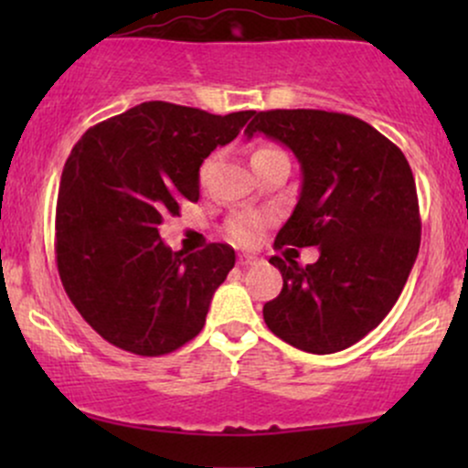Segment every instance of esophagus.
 Returning <instances> with one entry per match:
<instances>
[{
	"label": "esophagus",
	"instance_id": "34e87169",
	"mask_svg": "<svg viewBox=\"0 0 468 468\" xmlns=\"http://www.w3.org/2000/svg\"><path fill=\"white\" fill-rule=\"evenodd\" d=\"M252 264H257V257H252V255L239 257V266H252Z\"/></svg>",
	"mask_w": 468,
	"mask_h": 468
}]
</instances>
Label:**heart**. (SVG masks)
I'll return each instance as SVG.
<instances>
[{
    "instance_id": "1",
    "label": "heart",
    "mask_w": 468,
    "mask_h": 468,
    "mask_svg": "<svg viewBox=\"0 0 468 468\" xmlns=\"http://www.w3.org/2000/svg\"><path fill=\"white\" fill-rule=\"evenodd\" d=\"M275 154H283L282 149L272 147V144H264V147L255 149L250 155V163H255V160H261L266 158V155H275ZM208 171V163L202 166V178L207 176ZM257 218H238L233 219V222L229 224V235L230 239L238 241V244H250L252 239H255V230H257Z\"/></svg>"
}]
</instances>
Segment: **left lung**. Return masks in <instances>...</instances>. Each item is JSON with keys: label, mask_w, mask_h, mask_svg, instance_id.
<instances>
[{"label": "left lung", "mask_w": 468, "mask_h": 468, "mask_svg": "<svg viewBox=\"0 0 468 468\" xmlns=\"http://www.w3.org/2000/svg\"><path fill=\"white\" fill-rule=\"evenodd\" d=\"M244 133L286 144L302 166V193L275 246L319 249L308 266L271 257L283 288L264 305L268 330L310 354L346 350L394 308L418 257L411 166L383 133L338 112H252Z\"/></svg>", "instance_id": "obj_1"}]
</instances>
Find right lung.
I'll use <instances>...</instances> for the list:
<instances>
[{
    "instance_id": "obj_1",
    "label": "right lung",
    "mask_w": 468,
    "mask_h": 468,
    "mask_svg": "<svg viewBox=\"0 0 468 468\" xmlns=\"http://www.w3.org/2000/svg\"><path fill=\"white\" fill-rule=\"evenodd\" d=\"M250 116L149 101L72 147L57 197V268L69 302L112 346L160 356L200 335L235 250L208 244L186 255L158 229L197 202L204 158Z\"/></svg>"
}]
</instances>
